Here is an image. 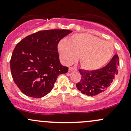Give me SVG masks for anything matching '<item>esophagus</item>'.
<instances>
[{
  "label": "esophagus",
  "instance_id": "1",
  "mask_svg": "<svg viewBox=\"0 0 131 131\" xmlns=\"http://www.w3.org/2000/svg\"><path fill=\"white\" fill-rule=\"evenodd\" d=\"M77 69L76 68H75V67H70L69 68L70 72H73V71H77Z\"/></svg>",
  "mask_w": 131,
  "mask_h": 131
}]
</instances>
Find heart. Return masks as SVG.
Masks as SVG:
<instances>
[{"mask_svg":"<svg viewBox=\"0 0 131 131\" xmlns=\"http://www.w3.org/2000/svg\"><path fill=\"white\" fill-rule=\"evenodd\" d=\"M58 50L64 64H72L80 56V64L84 69L96 70L109 61L114 47L109 41L89 34H77L72 36L71 41L61 39L58 43Z\"/></svg>","mask_w":131,"mask_h":131,"instance_id":"obj_1","label":"heart"}]
</instances>
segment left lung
Here are the masks:
<instances>
[{"mask_svg": "<svg viewBox=\"0 0 131 131\" xmlns=\"http://www.w3.org/2000/svg\"><path fill=\"white\" fill-rule=\"evenodd\" d=\"M118 55L116 54L103 68L92 71L79 70L82 77L76 84L78 90L90 96H96L106 91L118 73Z\"/></svg>", "mask_w": 131, "mask_h": 131, "instance_id": "left-lung-1", "label": "left lung"}]
</instances>
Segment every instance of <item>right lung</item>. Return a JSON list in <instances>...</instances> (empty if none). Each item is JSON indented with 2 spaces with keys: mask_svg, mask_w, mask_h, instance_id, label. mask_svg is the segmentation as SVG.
I'll list each match as a JSON object with an SVG mask.
<instances>
[{
  "mask_svg": "<svg viewBox=\"0 0 131 131\" xmlns=\"http://www.w3.org/2000/svg\"><path fill=\"white\" fill-rule=\"evenodd\" d=\"M72 31H39L22 39L16 46L10 61L14 82L25 95L40 98L49 93L58 76L68 72L60 63L58 44Z\"/></svg>",
  "mask_w": 131,
  "mask_h": 131,
  "instance_id": "1",
  "label": "right lung"
}]
</instances>
